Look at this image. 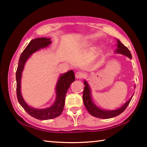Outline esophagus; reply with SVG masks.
I'll return each mask as SVG.
<instances>
[{"label": "esophagus", "instance_id": "obj_1", "mask_svg": "<svg viewBox=\"0 0 147 147\" xmlns=\"http://www.w3.org/2000/svg\"><path fill=\"white\" fill-rule=\"evenodd\" d=\"M75 76L77 79H81V78H83L84 76H85V74L82 72H80V71H78L75 74Z\"/></svg>", "mask_w": 147, "mask_h": 147}]
</instances>
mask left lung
<instances>
[{
  "label": "left lung",
  "instance_id": "1",
  "mask_svg": "<svg viewBox=\"0 0 147 147\" xmlns=\"http://www.w3.org/2000/svg\"><path fill=\"white\" fill-rule=\"evenodd\" d=\"M117 43V49L115 51V53L123 54V55L127 56L129 58L131 59V54L127 47L124 46L123 43H121L120 41L118 40V39ZM84 85H85L83 93L84 104V105H85L87 110L88 111V112L90 113L91 115L96 117L100 119H109L120 115V114L121 113H123V111L125 110V109L127 108L129 103L130 102L131 98H132L133 96H131V97L129 99L123 106L117 109H115V110H104V109L99 108L98 107L96 106L95 104L93 102L91 96V89L89 88L88 84L85 80H84Z\"/></svg>",
  "mask_w": 147,
  "mask_h": 147
}]
</instances>
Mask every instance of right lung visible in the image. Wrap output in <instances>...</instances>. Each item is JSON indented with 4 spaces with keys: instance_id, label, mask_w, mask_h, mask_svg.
Here are the masks:
<instances>
[{
    "instance_id": "obj_1",
    "label": "right lung",
    "mask_w": 147,
    "mask_h": 147,
    "mask_svg": "<svg viewBox=\"0 0 147 147\" xmlns=\"http://www.w3.org/2000/svg\"><path fill=\"white\" fill-rule=\"evenodd\" d=\"M51 43V39L46 38L32 39L24 50L19 58L16 71L17 96L19 104L30 115L39 120H49L56 118L62 113L65 104V98L72 82L75 80L73 71H69L59 76L56 87V100L51 107L45 109H36L29 106L22 96L21 93V79L22 72L27 59L32 54L41 49L46 48Z\"/></svg>"
}]
</instances>
